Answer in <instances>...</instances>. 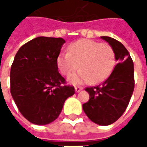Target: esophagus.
<instances>
[{
    "instance_id": "esophagus-1",
    "label": "esophagus",
    "mask_w": 147,
    "mask_h": 147,
    "mask_svg": "<svg viewBox=\"0 0 147 147\" xmlns=\"http://www.w3.org/2000/svg\"><path fill=\"white\" fill-rule=\"evenodd\" d=\"M82 89H83V88H82V87H76L75 88V92H79L80 91H82Z\"/></svg>"
}]
</instances>
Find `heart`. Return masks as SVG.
Returning a JSON list of instances; mask_svg holds the SVG:
<instances>
[{
    "mask_svg": "<svg viewBox=\"0 0 147 147\" xmlns=\"http://www.w3.org/2000/svg\"><path fill=\"white\" fill-rule=\"evenodd\" d=\"M59 72L64 75L71 74L68 81L78 85L92 81L99 83L107 79L115 65V55L108 43H100L91 39H80L71 43L68 53H60L56 59Z\"/></svg>",
    "mask_w": 147,
    "mask_h": 147,
    "instance_id": "1",
    "label": "heart"
}]
</instances>
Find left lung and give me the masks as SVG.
<instances>
[{"mask_svg":"<svg viewBox=\"0 0 147 147\" xmlns=\"http://www.w3.org/2000/svg\"><path fill=\"white\" fill-rule=\"evenodd\" d=\"M100 38L111 46L118 64L101 85L85 89L90 97L82 105V109L93 123L106 126L117 121L127 107L134 90V67L133 59L121 42L110 37Z\"/></svg>","mask_w":147,"mask_h":147,"instance_id":"1","label":"left lung"}]
</instances>
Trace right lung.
<instances>
[{
	"label": "right lung",
	"mask_w": 147,
	"mask_h": 147,
	"mask_svg": "<svg viewBox=\"0 0 147 147\" xmlns=\"http://www.w3.org/2000/svg\"><path fill=\"white\" fill-rule=\"evenodd\" d=\"M65 41L60 37H38L22 46L10 69V92L22 115L37 125H46L59 115L74 87L65 80L56 59Z\"/></svg>",
	"instance_id": "obj_1"
}]
</instances>
